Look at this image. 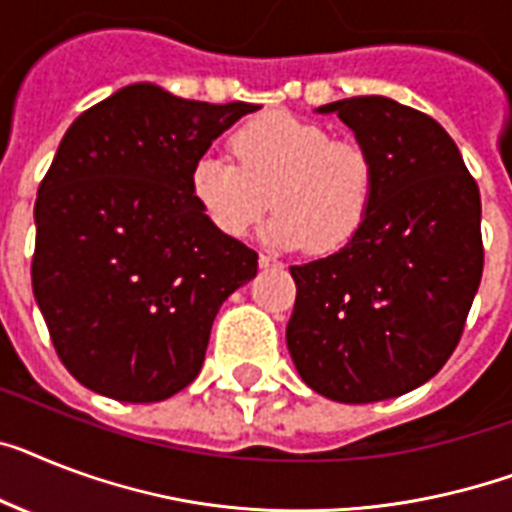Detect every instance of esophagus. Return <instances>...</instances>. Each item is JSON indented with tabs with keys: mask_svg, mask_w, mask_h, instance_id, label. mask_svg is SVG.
I'll return each mask as SVG.
<instances>
[{
	"mask_svg": "<svg viewBox=\"0 0 512 512\" xmlns=\"http://www.w3.org/2000/svg\"><path fill=\"white\" fill-rule=\"evenodd\" d=\"M259 266L261 269H269V266H280V261L269 256V253H259Z\"/></svg>",
	"mask_w": 512,
	"mask_h": 512,
	"instance_id": "1",
	"label": "esophagus"
}]
</instances>
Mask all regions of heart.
Segmentation results:
<instances>
[{
	"instance_id": "heart-1",
	"label": "heart",
	"mask_w": 512,
	"mask_h": 512,
	"mask_svg": "<svg viewBox=\"0 0 512 512\" xmlns=\"http://www.w3.org/2000/svg\"><path fill=\"white\" fill-rule=\"evenodd\" d=\"M230 154L206 149L188 188L209 225L243 238L272 206L264 238L280 248L335 253L363 230L374 204L377 167L361 143L335 141L324 125L266 112L240 125Z\"/></svg>"
}]
</instances>
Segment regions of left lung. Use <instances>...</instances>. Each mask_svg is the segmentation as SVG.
I'll list each match as a JSON object with an SVG mask.
<instances>
[{
    "label": "left lung",
    "mask_w": 512,
    "mask_h": 512,
    "mask_svg": "<svg viewBox=\"0 0 512 512\" xmlns=\"http://www.w3.org/2000/svg\"><path fill=\"white\" fill-rule=\"evenodd\" d=\"M335 112L377 167L363 230L327 259L290 266L287 350L314 392L377 403L416 390L453 356L484 269L479 185L429 114L387 96Z\"/></svg>",
    "instance_id": "obj_1"
}]
</instances>
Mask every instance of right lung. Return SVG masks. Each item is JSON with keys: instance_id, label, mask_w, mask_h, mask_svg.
<instances>
[{"instance_id": "add662e5", "label": "right lung", "mask_w": 512, "mask_h": 512, "mask_svg": "<svg viewBox=\"0 0 512 512\" xmlns=\"http://www.w3.org/2000/svg\"><path fill=\"white\" fill-rule=\"evenodd\" d=\"M256 104L133 83L67 128L38 185L36 303L65 369L120 403H159L201 371L219 306L259 256L209 225L190 167Z\"/></svg>"}]
</instances>
